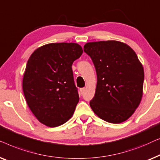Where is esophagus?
Masks as SVG:
<instances>
[{"label":"esophagus","mask_w":160,"mask_h":160,"mask_svg":"<svg viewBox=\"0 0 160 160\" xmlns=\"http://www.w3.org/2000/svg\"><path fill=\"white\" fill-rule=\"evenodd\" d=\"M80 91L81 93H84V91H85V88H80Z\"/></svg>","instance_id":"esophagus-1"}]
</instances>
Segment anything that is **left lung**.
Returning a JSON list of instances; mask_svg holds the SVG:
<instances>
[{
  "instance_id": "1",
  "label": "left lung",
  "mask_w": 160,
  "mask_h": 160,
  "mask_svg": "<svg viewBox=\"0 0 160 160\" xmlns=\"http://www.w3.org/2000/svg\"><path fill=\"white\" fill-rule=\"evenodd\" d=\"M97 75L95 96L90 106L98 118L118 124L127 120L141 101L144 72L135 51L116 40L87 42Z\"/></svg>"
}]
</instances>
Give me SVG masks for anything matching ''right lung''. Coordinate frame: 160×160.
I'll return each instance as SVG.
<instances>
[{
    "mask_svg": "<svg viewBox=\"0 0 160 160\" xmlns=\"http://www.w3.org/2000/svg\"><path fill=\"white\" fill-rule=\"evenodd\" d=\"M82 53L78 43H49L28 59L22 81L24 97L36 118L48 127L64 124L73 115L79 95L72 65Z\"/></svg>",
    "mask_w": 160,
    "mask_h": 160,
    "instance_id": "right-lung-1",
    "label": "right lung"
}]
</instances>
